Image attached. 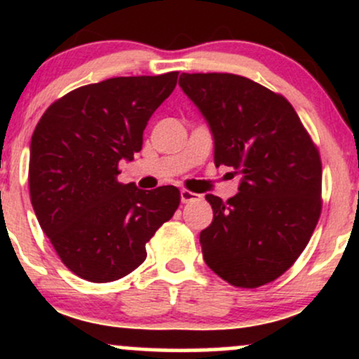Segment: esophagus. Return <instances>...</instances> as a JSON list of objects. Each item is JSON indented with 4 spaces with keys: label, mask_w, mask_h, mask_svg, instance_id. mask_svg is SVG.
<instances>
[{
    "label": "esophagus",
    "mask_w": 359,
    "mask_h": 359,
    "mask_svg": "<svg viewBox=\"0 0 359 359\" xmlns=\"http://www.w3.org/2000/svg\"><path fill=\"white\" fill-rule=\"evenodd\" d=\"M197 197H199V196H197V194L187 191V189H182V191H180V201H182L184 204L185 203H191V201L197 199Z\"/></svg>",
    "instance_id": "34e87169"
}]
</instances>
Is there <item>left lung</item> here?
I'll use <instances>...</instances> for the list:
<instances>
[{
  "mask_svg": "<svg viewBox=\"0 0 359 359\" xmlns=\"http://www.w3.org/2000/svg\"><path fill=\"white\" fill-rule=\"evenodd\" d=\"M214 140V163L243 174L233 199L208 194L204 262L234 287L273 282L294 265L320 216V156L292 104L234 74H182Z\"/></svg>",
  "mask_w": 359,
  "mask_h": 359,
  "instance_id": "1",
  "label": "left lung"
}]
</instances>
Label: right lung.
Here are the masks:
<instances>
[{
	"mask_svg": "<svg viewBox=\"0 0 359 359\" xmlns=\"http://www.w3.org/2000/svg\"><path fill=\"white\" fill-rule=\"evenodd\" d=\"M179 72L113 77L82 86L45 111L30 143V199L62 263L94 283L123 278L147 258L145 245L174 216V185L121 184L118 163L142 150L143 131Z\"/></svg>",
	"mask_w": 359,
	"mask_h": 359,
	"instance_id": "right-lung-1",
	"label": "right lung"
}]
</instances>
